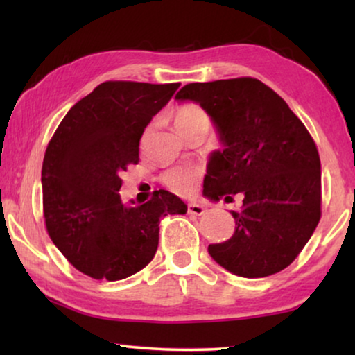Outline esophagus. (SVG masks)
I'll use <instances>...</instances> for the list:
<instances>
[{
	"label": "esophagus",
	"mask_w": 355,
	"mask_h": 355,
	"mask_svg": "<svg viewBox=\"0 0 355 355\" xmlns=\"http://www.w3.org/2000/svg\"><path fill=\"white\" fill-rule=\"evenodd\" d=\"M187 213H189V215L202 216L203 213H205V207L198 205V203H189V205H187Z\"/></svg>",
	"instance_id": "obj_1"
}]
</instances>
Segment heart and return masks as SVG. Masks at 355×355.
Instances as JSON below:
<instances>
[{"label":"heart","instance_id":"1","mask_svg":"<svg viewBox=\"0 0 355 355\" xmlns=\"http://www.w3.org/2000/svg\"><path fill=\"white\" fill-rule=\"evenodd\" d=\"M174 128L178 129L179 134H182L184 130L193 128L198 124H210V118L205 113V110H202L200 106L196 103H186L181 105L174 111L173 116ZM198 169L191 166H176L168 169L163 174V184L169 191L179 193V196H191L196 192L197 182H198Z\"/></svg>","mask_w":355,"mask_h":355}]
</instances>
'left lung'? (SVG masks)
Masks as SVG:
<instances>
[{
	"instance_id": "8db88e82",
	"label": "left lung",
	"mask_w": 355,
	"mask_h": 355,
	"mask_svg": "<svg viewBox=\"0 0 355 355\" xmlns=\"http://www.w3.org/2000/svg\"><path fill=\"white\" fill-rule=\"evenodd\" d=\"M176 100L202 106L225 148L213 152L203 196L232 200L236 231L208 252L244 278H265L295 260L322 216V164L317 145L288 103L254 77L184 85Z\"/></svg>"
}]
</instances>
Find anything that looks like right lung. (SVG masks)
<instances>
[{
    "label": "right lung",
    "mask_w": 355,
    "mask_h": 355,
    "mask_svg": "<svg viewBox=\"0 0 355 355\" xmlns=\"http://www.w3.org/2000/svg\"><path fill=\"white\" fill-rule=\"evenodd\" d=\"M181 84L108 80L77 101L58 125L42 166L43 216L62 255L95 279L137 273L158 249L159 220L187 205L168 191L124 205L121 174L139 163L145 128ZM134 203V202H132Z\"/></svg>",
    "instance_id": "add662e5"
}]
</instances>
